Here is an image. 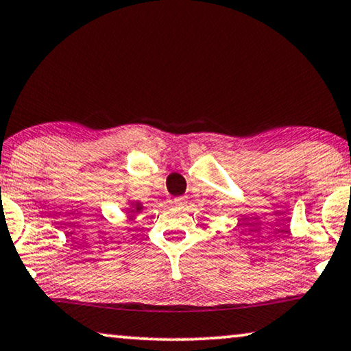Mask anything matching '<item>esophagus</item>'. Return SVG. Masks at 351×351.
Instances as JSON below:
<instances>
[{
	"mask_svg": "<svg viewBox=\"0 0 351 351\" xmlns=\"http://www.w3.org/2000/svg\"><path fill=\"white\" fill-rule=\"evenodd\" d=\"M174 206H177V207H185V206H186V199H185V197H176V199H174Z\"/></svg>",
	"mask_w": 351,
	"mask_h": 351,
	"instance_id": "obj_1",
	"label": "esophagus"
}]
</instances>
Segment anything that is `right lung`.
Segmentation results:
<instances>
[{"mask_svg": "<svg viewBox=\"0 0 351 351\" xmlns=\"http://www.w3.org/2000/svg\"><path fill=\"white\" fill-rule=\"evenodd\" d=\"M143 208H144V206L139 201H130L128 202L127 213H130V217H136V213L141 212Z\"/></svg>", "mask_w": 351, "mask_h": 351, "instance_id": "obj_1", "label": "right lung"}]
</instances>
